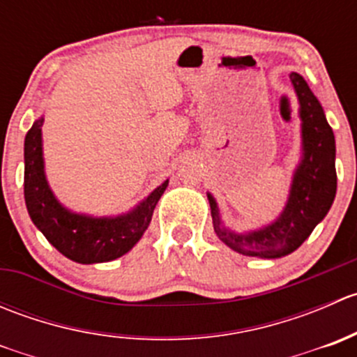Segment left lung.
<instances>
[{
  "mask_svg": "<svg viewBox=\"0 0 357 357\" xmlns=\"http://www.w3.org/2000/svg\"><path fill=\"white\" fill-rule=\"evenodd\" d=\"M298 98L302 121V160L291 179L285 208L271 225L248 233H236L222 226L218 204L207 193L214 231L221 242L247 257L278 259L297 250L332 207L337 193L335 136L325 112L304 77L290 74Z\"/></svg>",
  "mask_w": 357,
  "mask_h": 357,
  "instance_id": "left-lung-1",
  "label": "left lung"
}]
</instances>
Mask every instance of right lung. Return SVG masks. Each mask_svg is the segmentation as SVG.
<instances>
[{"instance_id": "1", "label": "right lung", "mask_w": 357, "mask_h": 357, "mask_svg": "<svg viewBox=\"0 0 357 357\" xmlns=\"http://www.w3.org/2000/svg\"><path fill=\"white\" fill-rule=\"evenodd\" d=\"M38 119L25 135L24 197L29 215L50 243L79 264L109 262L138 243L152 221L153 208L167 188L164 181L131 212L117 218H91L63 207L50 190L43 162L41 126Z\"/></svg>"}]
</instances>
